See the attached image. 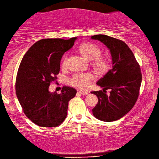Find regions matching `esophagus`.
Segmentation results:
<instances>
[{"label":"esophagus","mask_w":159,"mask_h":159,"mask_svg":"<svg viewBox=\"0 0 159 159\" xmlns=\"http://www.w3.org/2000/svg\"><path fill=\"white\" fill-rule=\"evenodd\" d=\"M78 92L81 94V95H88V94H89V93H88V92L82 91V90H79Z\"/></svg>","instance_id":"esophagus-1"}]
</instances>
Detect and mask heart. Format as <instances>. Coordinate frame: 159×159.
<instances>
[{
	"mask_svg": "<svg viewBox=\"0 0 159 159\" xmlns=\"http://www.w3.org/2000/svg\"><path fill=\"white\" fill-rule=\"evenodd\" d=\"M78 50L82 56L88 60H93V65L99 72H105L109 68V60L106 57L100 56L101 49L93 43H87L81 44ZM66 57H64L62 61V66H65ZM94 79L91 73H75L70 80V83L72 86L82 90H86L89 88Z\"/></svg>",
	"mask_w": 159,
	"mask_h": 159,
	"instance_id": "heart-1",
	"label": "heart"
}]
</instances>
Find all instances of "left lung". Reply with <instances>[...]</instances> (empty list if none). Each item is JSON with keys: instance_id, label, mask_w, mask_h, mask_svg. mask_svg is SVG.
Here are the masks:
<instances>
[{"instance_id": "left-lung-1", "label": "left lung", "mask_w": 159, "mask_h": 159, "mask_svg": "<svg viewBox=\"0 0 159 159\" xmlns=\"http://www.w3.org/2000/svg\"><path fill=\"white\" fill-rule=\"evenodd\" d=\"M91 39L104 44L112 58V69L97 82L103 90L91 92L98 98L93 115L103 121H116L127 114L137 102L142 81L140 66L124 42L102 34L93 35ZM107 89H111L109 96L105 93Z\"/></svg>"}]
</instances>
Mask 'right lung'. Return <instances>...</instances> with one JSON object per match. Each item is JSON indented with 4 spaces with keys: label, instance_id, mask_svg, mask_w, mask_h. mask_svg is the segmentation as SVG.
Wrapping results in <instances>:
<instances>
[{
    "label": "right lung",
    "instance_id": "1",
    "mask_svg": "<svg viewBox=\"0 0 159 159\" xmlns=\"http://www.w3.org/2000/svg\"><path fill=\"white\" fill-rule=\"evenodd\" d=\"M76 40L42 39L22 57L16 77V95L25 115L41 127L60 125L66 117L69 102L76 95V90L69 86H63L60 94L48 90L60 72L61 57Z\"/></svg>",
    "mask_w": 159,
    "mask_h": 159
}]
</instances>
